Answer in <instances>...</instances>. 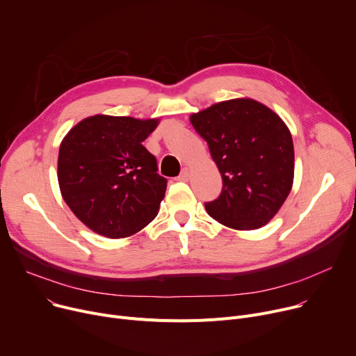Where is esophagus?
I'll return each instance as SVG.
<instances>
[{
	"mask_svg": "<svg viewBox=\"0 0 356 356\" xmlns=\"http://www.w3.org/2000/svg\"><path fill=\"white\" fill-rule=\"evenodd\" d=\"M188 179H191V170H188V169H183L181 173L179 175L177 180H179V181H187Z\"/></svg>",
	"mask_w": 356,
	"mask_h": 356,
	"instance_id": "1",
	"label": "esophagus"
}]
</instances>
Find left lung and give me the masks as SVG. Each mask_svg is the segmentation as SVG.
Returning a JSON list of instances; mask_svg holds the SVG:
<instances>
[{"instance_id":"left-lung-1","label":"left lung","mask_w":356,"mask_h":356,"mask_svg":"<svg viewBox=\"0 0 356 356\" xmlns=\"http://www.w3.org/2000/svg\"><path fill=\"white\" fill-rule=\"evenodd\" d=\"M207 141L223 187L204 203L219 223L252 230L265 226L291 193L293 141L282 118L250 99L227 100L191 117Z\"/></svg>"}]
</instances>
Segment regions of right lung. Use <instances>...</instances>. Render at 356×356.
Returning <instances> with one entry per match:
<instances>
[{
    "mask_svg": "<svg viewBox=\"0 0 356 356\" xmlns=\"http://www.w3.org/2000/svg\"><path fill=\"white\" fill-rule=\"evenodd\" d=\"M157 120L92 115L64 137L58 183L64 202L91 230L110 239L146 227L159 211L168 180L143 141Z\"/></svg>",
    "mask_w": 356,
    "mask_h": 356,
    "instance_id": "right-lung-1",
    "label": "right lung"
}]
</instances>
